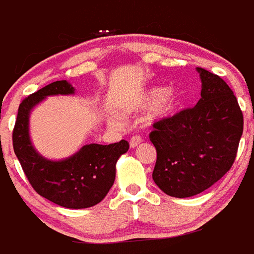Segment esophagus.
<instances>
[{"mask_svg":"<svg viewBox=\"0 0 254 254\" xmlns=\"http://www.w3.org/2000/svg\"><path fill=\"white\" fill-rule=\"evenodd\" d=\"M140 142H141V136H137V135H135V136H132L131 139H130V142H129L130 147H131V149H135V147H136Z\"/></svg>","mask_w":254,"mask_h":254,"instance_id":"esophagus-1","label":"esophagus"}]
</instances>
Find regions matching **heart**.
<instances>
[{
    "instance_id": "1",
    "label": "heart",
    "mask_w": 254,
    "mask_h": 254,
    "mask_svg": "<svg viewBox=\"0 0 254 254\" xmlns=\"http://www.w3.org/2000/svg\"><path fill=\"white\" fill-rule=\"evenodd\" d=\"M180 105V97L176 90L167 89L165 87H152L140 93L137 97L120 108L123 114L141 112V110L152 108L149 115L150 123L161 122L175 114ZM119 118L112 117L109 123L119 124Z\"/></svg>"
}]
</instances>
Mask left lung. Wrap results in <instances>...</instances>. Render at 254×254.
Listing matches in <instances>:
<instances>
[{
	"label": "left lung",
	"mask_w": 254,
	"mask_h": 254,
	"mask_svg": "<svg viewBox=\"0 0 254 254\" xmlns=\"http://www.w3.org/2000/svg\"><path fill=\"white\" fill-rule=\"evenodd\" d=\"M201 98L191 109L154 124L150 140L157 159L152 179L162 192L191 197L212 186L231 169L243 132V115L227 83L196 68Z\"/></svg>",
	"instance_id": "left-lung-1"
}]
</instances>
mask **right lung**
I'll return each instance as SVG.
<instances>
[{
  "label": "right lung",
  "instance_id": "obj_1",
  "mask_svg": "<svg viewBox=\"0 0 254 254\" xmlns=\"http://www.w3.org/2000/svg\"><path fill=\"white\" fill-rule=\"evenodd\" d=\"M67 80H57L27 97L19 104L14 124L13 150L36 192L65 208H87L99 203L112 189L115 166L129 142L87 144L72 156L51 160L42 156L29 136V115L33 108L52 95L74 94Z\"/></svg>",
  "mask_w": 254,
  "mask_h": 254
}]
</instances>
